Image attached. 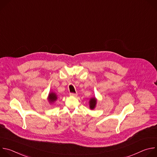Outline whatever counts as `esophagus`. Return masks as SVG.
I'll list each match as a JSON object with an SVG mask.
<instances>
[{
  "label": "esophagus",
  "mask_w": 157,
  "mask_h": 157,
  "mask_svg": "<svg viewBox=\"0 0 157 157\" xmlns=\"http://www.w3.org/2000/svg\"><path fill=\"white\" fill-rule=\"evenodd\" d=\"M70 95L71 96H74V97H76L77 96V94H75V93H70Z\"/></svg>",
  "instance_id": "34e87169"
}]
</instances>
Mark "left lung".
Returning <instances> with one entry per match:
<instances>
[{"mask_svg":"<svg viewBox=\"0 0 157 157\" xmlns=\"http://www.w3.org/2000/svg\"><path fill=\"white\" fill-rule=\"evenodd\" d=\"M89 108H90V109L91 110L94 109L97 104V99L95 97L91 98L89 101Z\"/></svg>","mask_w":157,"mask_h":157,"instance_id":"8db88e82","label":"left lung"}]
</instances>
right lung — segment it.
Segmentation results:
<instances>
[{"mask_svg": "<svg viewBox=\"0 0 157 157\" xmlns=\"http://www.w3.org/2000/svg\"><path fill=\"white\" fill-rule=\"evenodd\" d=\"M58 99V96L56 95V93H53V92H52V93H50L48 94V101L49 102L50 104H53V102H55Z\"/></svg>", "mask_w": 157, "mask_h": 157, "instance_id": "add662e5", "label": "right lung"}]
</instances>
